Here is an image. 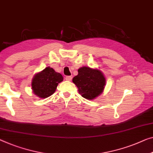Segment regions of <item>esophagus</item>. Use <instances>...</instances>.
<instances>
[{
  "label": "esophagus",
  "instance_id": "1",
  "mask_svg": "<svg viewBox=\"0 0 153 153\" xmlns=\"http://www.w3.org/2000/svg\"><path fill=\"white\" fill-rule=\"evenodd\" d=\"M65 79L67 81H71L72 79V77L71 76H66Z\"/></svg>",
  "mask_w": 153,
  "mask_h": 153
}]
</instances>
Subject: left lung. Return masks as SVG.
<instances>
[{
    "label": "left lung",
    "mask_w": 153,
    "mask_h": 153,
    "mask_svg": "<svg viewBox=\"0 0 153 153\" xmlns=\"http://www.w3.org/2000/svg\"><path fill=\"white\" fill-rule=\"evenodd\" d=\"M73 82L82 96L87 100H93L103 92L106 79L100 70L82 67L78 69L77 76L73 78Z\"/></svg>",
    "instance_id": "1"
}]
</instances>
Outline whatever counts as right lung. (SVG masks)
Returning <instances> with one entry per match:
<instances>
[{"label": "right lung", "instance_id": "right-lung-1", "mask_svg": "<svg viewBox=\"0 0 153 153\" xmlns=\"http://www.w3.org/2000/svg\"><path fill=\"white\" fill-rule=\"evenodd\" d=\"M62 80V75L48 67L34 76L31 82V88L34 94L38 97L46 98L53 94L58 84Z\"/></svg>", "mask_w": 153, "mask_h": 153}]
</instances>
